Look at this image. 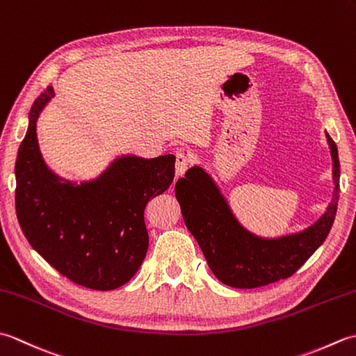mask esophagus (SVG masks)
<instances>
[{
  "mask_svg": "<svg viewBox=\"0 0 356 356\" xmlns=\"http://www.w3.org/2000/svg\"><path fill=\"white\" fill-rule=\"evenodd\" d=\"M191 163V159L188 157L184 151H177L176 153V176L180 177L184 176L185 171L188 170V166Z\"/></svg>",
  "mask_w": 356,
  "mask_h": 356,
  "instance_id": "1",
  "label": "esophagus"
}]
</instances>
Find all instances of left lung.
<instances>
[{"label": "left lung", "instance_id": "1", "mask_svg": "<svg viewBox=\"0 0 356 356\" xmlns=\"http://www.w3.org/2000/svg\"><path fill=\"white\" fill-rule=\"evenodd\" d=\"M332 156V200L321 217L307 228L263 237L240 223L217 185L202 165L180 177L174 191L188 231L197 240L209 269L222 283L238 289L275 283L295 274L329 236L339 199V161L337 143L326 131Z\"/></svg>", "mask_w": 356, "mask_h": 356}]
</instances>
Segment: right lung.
<instances>
[{
    "instance_id": "add662e5",
    "label": "right lung",
    "mask_w": 356,
    "mask_h": 356,
    "mask_svg": "<svg viewBox=\"0 0 356 356\" xmlns=\"http://www.w3.org/2000/svg\"><path fill=\"white\" fill-rule=\"evenodd\" d=\"M55 97L53 87L33 102L21 142L17 216L29 243L73 283L113 291L138 272L148 249L143 209L172 184L176 156H116L96 177L70 180L45 163L36 124Z\"/></svg>"
}]
</instances>
